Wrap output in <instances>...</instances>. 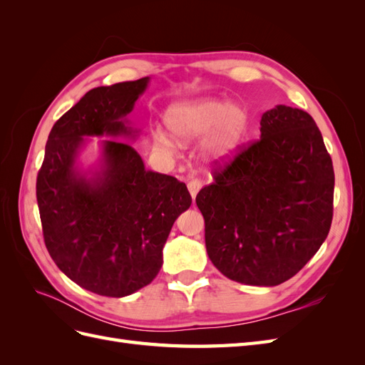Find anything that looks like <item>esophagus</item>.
<instances>
[{
  "mask_svg": "<svg viewBox=\"0 0 365 365\" xmlns=\"http://www.w3.org/2000/svg\"><path fill=\"white\" fill-rule=\"evenodd\" d=\"M187 187H189V192H190L192 197L195 200L196 195H197V192L201 190L202 182H201L200 180H197V178H195V180H190V181H189V184H187Z\"/></svg>",
  "mask_w": 365,
  "mask_h": 365,
  "instance_id": "obj_1",
  "label": "esophagus"
}]
</instances>
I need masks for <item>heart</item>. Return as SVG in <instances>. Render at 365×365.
<instances>
[{"mask_svg":"<svg viewBox=\"0 0 365 365\" xmlns=\"http://www.w3.org/2000/svg\"><path fill=\"white\" fill-rule=\"evenodd\" d=\"M165 126L170 134L181 143H189L210 133L204 145L208 160L228 158L236 150L244 137L248 115L242 106L222 98H196L170 106L164 115ZM153 145L161 152L172 153L175 143L164 132L153 134Z\"/></svg>","mask_w":365,"mask_h":365,"instance_id":"obj_1","label":"heart"}]
</instances>
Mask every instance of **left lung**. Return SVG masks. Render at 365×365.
I'll return each instance as SVG.
<instances>
[{
	"instance_id": "1",
	"label": "left lung",
	"mask_w": 365,
	"mask_h": 365,
	"mask_svg": "<svg viewBox=\"0 0 365 365\" xmlns=\"http://www.w3.org/2000/svg\"><path fill=\"white\" fill-rule=\"evenodd\" d=\"M335 175L323 135L303 109L279 105L260 138L215 170L196 196L210 260L230 280L277 286L326 240Z\"/></svg>"
}]
</instances>
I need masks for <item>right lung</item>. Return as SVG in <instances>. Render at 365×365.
I'll list each match as a JSON object with an SVG mask.
<instances>
[{
	"mask_svg": "<svg viewBox=\"0 0 365 365\" xmlns=\"http://www.w3.org/2000/svg\"><path fill=\"white\" fill-rule=\"evenodd\" d=\"M148 83L143 77L88 91L51 128L36 180L51 259L74 283L105 297L130 295L157 277L172 225L192 204L184 182L146 170L123 141H102L91 178L76 168L85 137H135L126 115Z\"/></svg>",
	"mask_w": 365,
	"mask_h": 365,
	"instance_id": "add662e5",
	"label": "right lung"
}]
</instances>
